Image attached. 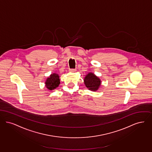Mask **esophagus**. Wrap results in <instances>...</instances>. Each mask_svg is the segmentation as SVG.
Instances as JSON below:
<instances>
[{"mask_svg": "<svg viewBox=\"0 0 152 152\" xmlns=\"http://www.w3.org/2000/svg\"><path fill=\"white\" fill-rule=\"evenodd\" d=\"M76 71H77V69H69V72H72V73L75 72Z\"/></svg>", "mask_w": 152, "mask_h": 152, "instance_id": "34e87169", "label": "esophagus"}]
</instances>
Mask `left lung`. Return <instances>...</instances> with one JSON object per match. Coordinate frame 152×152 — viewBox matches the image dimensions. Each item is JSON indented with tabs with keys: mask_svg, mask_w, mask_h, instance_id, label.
Listing matches in <instances>:
<instances>
[{
	"mask_svg": "<svg viewBox=\"0 0 152 152\" xmlns=\"http://www.w3.org/2000/svg\"><path fill=\"white\" fill-rule=\"evenodd\" d=\"M86 87L91 91H96L100 86V80L93 73H88L84 79Z\"/></svg>",
	"mask_w": 152,
	"mask_h": 152,
	"instance_id": "8db88e82",
	"label": "left lung"
}]
</instances>
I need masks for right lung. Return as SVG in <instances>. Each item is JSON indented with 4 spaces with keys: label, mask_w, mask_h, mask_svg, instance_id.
Masks as SVG:
<instances>
[{
    "label": "right lung",
    "mask_w": 152,
    "mask_h": 152,
    "mask_svg": "<svg viewBox=\"0 0 152 152\" xmlns=\"http://www.w3.org/2000/svg\"><path fill=\"white\" fill-rule=\"evenodd\" d=\"M59 76L57 74H51L50 76L48 78L45 82L46 87L49 90H52L57 88L59 86Z\"/></svg>",
    "instance_id": "add662e5"
}]
</instances>
